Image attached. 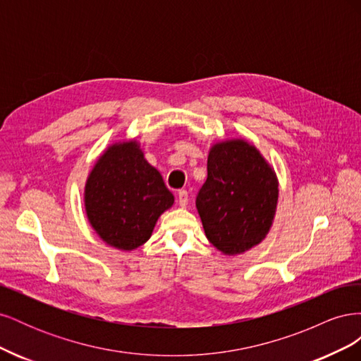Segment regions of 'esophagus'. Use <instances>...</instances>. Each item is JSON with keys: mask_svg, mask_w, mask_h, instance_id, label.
Instances as JSON below:
<instances>
[{"mask_svg": "<svg viewBox=\"0 0 361 361\" xmlns=\"http://www.w3.org/2000/svg\"><path fill=\"white\" fill-rule=\"evenodd\" d=\"M188 202H190V199H188V191L187 190H179V192H178V203L182 206V207H185L188 204Z\"/></svg>", "mask_w": 361, "mask_h": 361, "instance_id": "esophagus-1", "label": "esophagus"}]
</instances>
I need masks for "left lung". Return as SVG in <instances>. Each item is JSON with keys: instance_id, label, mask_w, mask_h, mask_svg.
Segmentation results:
<instances>
[{"instance_id": "left-lung-1", "label": "left lung", "mask_w": 361, "mask_h": 361, "mask_svg": "<svg viewBox=\"0 0 361 361\" xmlns=\"http://www.w3.org/2000/svg\"><path fill=\"white\" fill-rule=\"evenodd\" d=\"M277 199L276 174L255 146L236 140L211 149L195 206L214 247L238 255L257 245L272 224Z\"/></svg>"}]
</instances>
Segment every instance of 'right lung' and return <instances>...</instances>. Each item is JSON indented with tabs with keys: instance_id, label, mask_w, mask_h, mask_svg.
I'll use <instances>...</instances> for the list:
<instances>
[{
	"instance_id": "1",
	"label": "right lung",
	"mask_w": 361,
	"mask_h": 361,
	"mask_svg": "<svg viewBox=\"0 0 361 361\" xmlns=\"http://www.w3.org/2000/svg\"><path fill=\"white\" fill-rule=\"evenodd\" d=\"M173 202L159 171L145 159L135 141L108 149L85 185L90 224L106 244L120 250L145 244Z\"/></svg>"
}]
</instances>
